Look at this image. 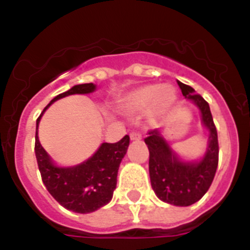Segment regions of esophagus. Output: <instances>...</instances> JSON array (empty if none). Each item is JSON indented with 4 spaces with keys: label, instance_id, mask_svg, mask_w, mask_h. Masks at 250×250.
<instances>
[{
    "label": "esophagus",
    "instance_id": "34e87169",
    "mask_svg": "<svg viewBox=\"0 0 250 250\" xmlns=\"http://www.w3.org/2000/svg\"><path fill=\"white\" fill-rule=\"evenodd\" d=\"M130 139L131 140H140L141 134L139 131H131L130 132Z\"/></svg>",
    "mask_w": 250,
    "mask_h": 250
}]
</instances>
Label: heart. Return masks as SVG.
I'll return each mask as SVG.
<instances>
[{
  "label": "heart",
  "instance_id": "obj_1",
  "mask_svg": "<svg viewBox=\"0 0 250 250\" xmlns=\"http://www.w3.org/2000/svg\"><path fill=\"white\" fill-rule=\"evenodd\" d=\"M175 99V95L171 90L161 89L156 85L143 86L140 89L132 91L125 99L124 106L129 111H139L146 109L152 103L158 105H169Z\"/></svg>",
  "mask_w": 250,
  "mask_h": 250
}]
</instances>
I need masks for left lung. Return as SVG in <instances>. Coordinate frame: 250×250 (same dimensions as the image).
Here are the masks:
<instances>
[{"mask_svg":"<svg viewBox=\"0 0 250 250\" xmlns=\"http://www.w3.org/2000/svg\"><path fill=\"white\" fill-rule=\"evenodd\" d=\"M178 85L185 98L198 105L203 123L210 132L207 154L199 163H183L158 130L147 132L145 144L149 147L150 182L156 196L169 204L189 207L202 199L213 183L219 161V144L209 104L199 94H195L191 86L180 81Z\"/></svg>","mask_w":250,"mask_h":250,"instance_id":"obj_1","label":"left lung"}]
</instances>
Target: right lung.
I'll use <instances>...</instances> for the list:
<instances>
[{
  "label": "right lung",
  "instance_id": "right-lung-1",
  "mask_svg": "<svg viewBox=\"0 0 250 250\" xmlns=\"http://www.w3.org/2000/svg\"><path fill=\"white\" fill-rule=\"evenodd\" d=\"M94 90V83H81L57 95L37 118V127L45 110L54 101L67 95L89 94ZM129 144V135H125L118 143H104L83 164L72 167H57L40 144L36 131L35 154L41 179L48 193L68 210L85 214L98 210L111 200L116 188L119 165L126 154Z\"/></svg>",
  "mask_w": 250,
  "mask_h": 250
}]
</instances>
